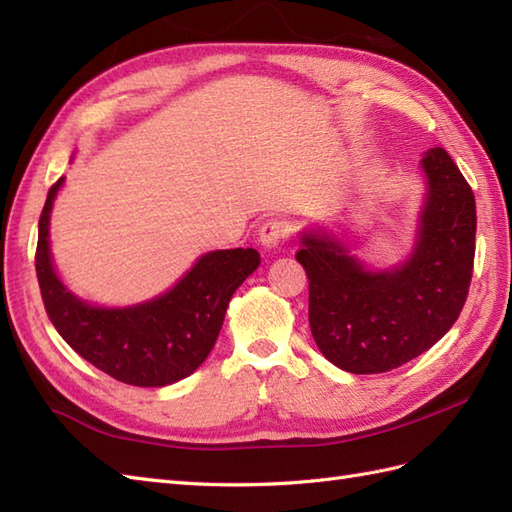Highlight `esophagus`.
<instances>
[{"label":"esophagus","instance_id":"34e87169","mask_svg":"<svg viewBox=\"0 0 512 512\" xmlns=\"http://www.w3.org/2000/svg\"><path fill=\"white\" fill-rule=\"evenodd\" d=\"M290 235V226L286 220H281V217H270L259 228V242L268 248H277L284 239H288Z\"/></svg>","mask_w":512,"mask_h":512}]
</instances>
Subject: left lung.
<instances>
[{
  "label": "left lung",
  "mask_w": 512,
  "mask_h": 512,
  "mask_svg": "<svg viewBox=\"0 0 512 512\" xmlns=\"http://www.w3.org/2000/svg\"><path fill=\"white\" fill-rule=\"evenodd\" d=\"M429 195L418 246L405 266L369 273L325 235H303L299 264L310 279L308 319L330 363L383 374L436 345L469 297L475 259V198L442 147L422 158Z\"/></svg>",
  "instance_id": "left-lung-1"
}]
</instances>
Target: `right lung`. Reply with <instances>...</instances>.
Instances as JSON below:
<instances>
[{"label": "right lung", "instance_id": "1", "mask_svg": "<svg viewBox=\"0 0 512 512\" xmlns=\"http://www.w3.org/2000/svg\"><path fill=\"white\" fill-rule=\"evenodd\" d=\"M61 182L52 184L43 204L35 253L41 299L54 328L76 354L127 385L162 387L193 374L213 350L233 292L262 262L257 250H213L176 288L143 306L92 308L70 295L52 268L48 224Z\"/></svg>", "mask_w": 512, "mask_h": 512}]
</instances>
